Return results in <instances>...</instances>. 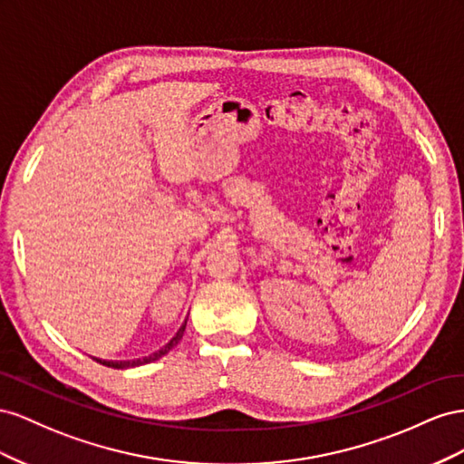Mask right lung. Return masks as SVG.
I'll return each instance as SVG.
<instances>
[{
	"mask_svg": "<svg viewBox=\"0 0 464 464\" xmlns=\"http://www.w3.org/2000/svg\"><path fill=\"white\" fill-rule=\"evenodd\" d=\"M184 328H187V321H184V324L179 328V333L173 336V340H170L169 343H165V346L161 350L153 352L151 355H145V357H138V360H130V362H107V360H99V357H92V360L107 365V367H114V369H126V367H138V365H143V363H151L155 360H159V357H163L169 350H173L177 343L180 342L182 334H184Z\"/></svg>",
	"mask_w": 464,
	"mask_h": 464,
	"instance_id": "right-lung-1",
	"label": "right lung"
}]
</instances>
